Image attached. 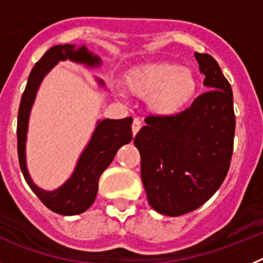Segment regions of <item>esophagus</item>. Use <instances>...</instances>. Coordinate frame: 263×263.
<instances>
[{
    "mask_svg": "<svg viewBox=\"0 0 263 263\" xmlns=\"http://www.w3.org/2000/svg\"><path fill=\"white\" fill-rule=\"evenodd\" d=\"M141 128V122L140 119H135L134 123H132V134H134V136L139 132V129Z\"/></svg>",
    "mask_w": 263,
    "mask_h": 263,
    "instance_id": "esophagus-1",
    "label": "esophagus"
}]
</instances>
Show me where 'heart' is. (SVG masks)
<instances>
[{
	"mask_svg": "<svg viewBox=\"0 0 263 263\" xmlns=\"http://www.w3.org/2000/svg\"><path fill=\"white\" fill-rule=\"evenodd\" d=\"M124 86L139 98H147L151 114L173 118L188 108L198 90L195 72L172 62H155L129 70Z\"/></svg>",
	"mask_w": 263,
	"mask_h": 263,
	"instance_id": "obj_1",
	"label": "heart"
}]
</instances>
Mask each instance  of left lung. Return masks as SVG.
I'll list each match as a JSON object with an SVG mask.
<instances>
[{
    "label": "left lung",
    "mask_w": 263,
    "mask_h": 263,
    "mask_svg": "<svg viewBox=\"0 0 263 263\" xmlns=\"http://www.w3.org/2000/svg\"><path fill=\"white\" fill-rule=\"evenodd\" d=\"M209 91L173 118L148 116L135 136L148 202L177 217L205 204L229 171L236 116L233 92L216 59L195 52Z\"/></svg>",
    "instance_id": "8db88e82"
}]
</instances>
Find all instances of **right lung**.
I'll use <instances>...</instances> for the list:
<instances>
[{"mask_svg": "<svg viewBox=\"0 0 263 263\" xmlns=\"http://www.w3.org/2000/svg\"><path fill=\"white\" fill-rule=\"evenodd\" d=\"M71 61L87 67H100L102 59L93 54L87 46L77 45H57L47 50L35 63L27 79L26 88L22 95L18 109L17 139L18 159L24 177L31 191L38 196L50 211L62 216H75L86 212L97 198L100 175L112 163L116 152L122 145L132 140V118L103 119L98 120L90 141L82 151L71 176L54 191H45L35 185L26 164V140L31 108L41 83L59 62ZM100 87H106L104 81L95 78Z\"/></svg>", "mask_w": 263, "mask_h": 263, "instance_id": "1", "label": "right lung"}]
</instances>
